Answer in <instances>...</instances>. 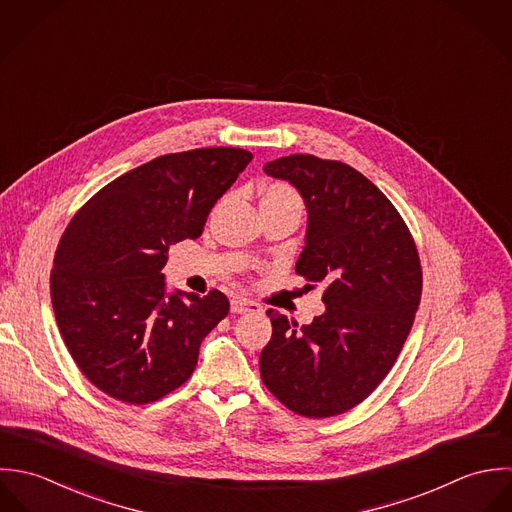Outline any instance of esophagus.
Masks as SVG:
<instances>
[{"label":"esophagus","instance_id":"esophagus-1","mask_svg":"<svg viewBox=\"0 0 512 512\" xmlns=\"http://www.w3.org/2000/svg\"><path fill=\"white\" fill-rule=\"evenodd\" d=\"M263 307L255 301H249L245 297H233L231 299V312L235 314H247V312H261Z\"/></svg>","mask_w":512,"mask_h":512}]
</instances>
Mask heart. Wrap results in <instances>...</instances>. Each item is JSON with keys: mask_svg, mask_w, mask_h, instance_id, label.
<instances>
[{"mask_svg": "<svg viewBox=\"0 0 512 512\" xmlns=\"http://www.w3.org/2000/svg\"><path fill=\"white\" fill-rule=\"evenodd\" d=\"M263 200H269V202H299L301 204L297 192L291 186H287V184H271V186H267V190L263 194Z\"/></svg>", "mask_w": 512, "mask_h": 512, "instance_id": "heart-1", "label": "heart"}]
</instances>
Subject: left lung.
Masks as SVG:
<instances>
[{
  "label": "left lung",
  "mask_w": 512,
  "mask_h": 512,
  "mask_svg": "<svg viewBox=\"0 0 512 512\" xmlns=\"http://www.w3.org/2000/svg\"><path fill=\"white\" fill-rule=\"evenodd\" d=\"M265 174L305 200L307 245L295 271L324 285L326 310L303 326L267 310L273 336L261 378L299 415H338L380 386L404 348L421 301L417 247L392 202L344 162L293 154L265 164Z\"/></svg>",
  "instance_id": "left-lung-1"
}]
</instances>
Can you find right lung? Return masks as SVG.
Returning <instances> with one entry per match:
<instances>
[{
    "label": "right lung",
    "mask_w": 512,
    "mask_h": 512,
    "mask_svg": "<svg viewBox=\"0 0 512 512\" xmlns=\"http://www.w3.org/2000/svg\"><path fill=\"white\" fill-rule=\"evenodd\" d=\"M253 160L241 148L158 156L106 184L69 221L53 261L51 303L79 370L106 396L144 406L196 370L227 297L166 295L168 247L198 239L215 202Z\"/></svg>",
    "instance_id": "obj_1"
}]
</instances>
